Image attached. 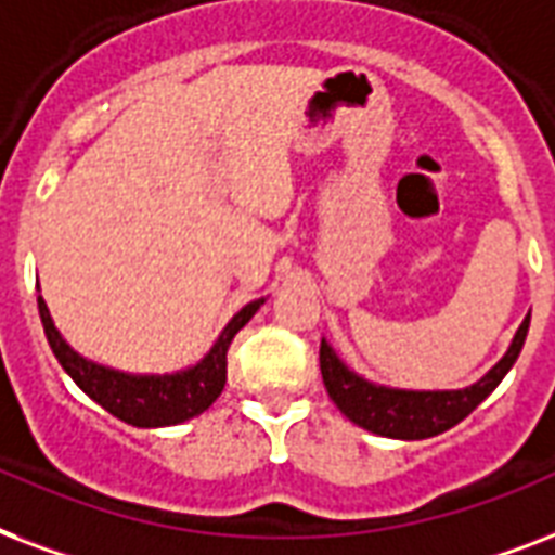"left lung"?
I'll use <instances>...</instances> for the list:
<instances>
[{
    "mask_svg": "<svg viewBox=\"0 0 555 555\" xmlns=\"http://www.w3.org/2000/svg\"><path fill=\"white\" fill-rule=\"evenodd\" d=\"M527 330H530V315L521 321L504 359L483 379L461 390H399L373 385V382L362 379L359 373L350 371L326 341H321V356L318 359H321V376H324L326 393L350 423L362 425V428L379 434V437L425 440V437L449 431L452 425L466 420L501 385V379L509 373V367L521 353Z\"/></svg>",
    "mask_w": 555,
    "mask_h": 555,
    "instance_id": "1",
    "label": "left lung"
}]
</instances>
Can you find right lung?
Listing matches in <instances>:
<instances>
[{
  "instance_id": "obj_1",
  "label": "right lung",
  "mask_w": 555,
  "mask_h": 555,
  "mask_svg": "<svg viewBox=\"0 0 555 555\" xmlns=\"http://www.w3.org/2000/svg\"><path fill=\"white\" fill-rule=\"evenodd\" d=\"M260 304H263V298L251 300L240 309L237 315L225 324V330L219 333L208 356L188 371L165 373V376H135V373L103 367V364H94L75 353L51 321V312L42 295L37 298L42 330H46V338H49L57 362L63 364V371L75 379V385L83 390L86 397H92L109 414L124 420V423L139 425V428L184 423V420L199 416L202 411H208L217 402V397L225 388V376H229L231 341L251 321Z\"/></svg>"
}]
</instances>
